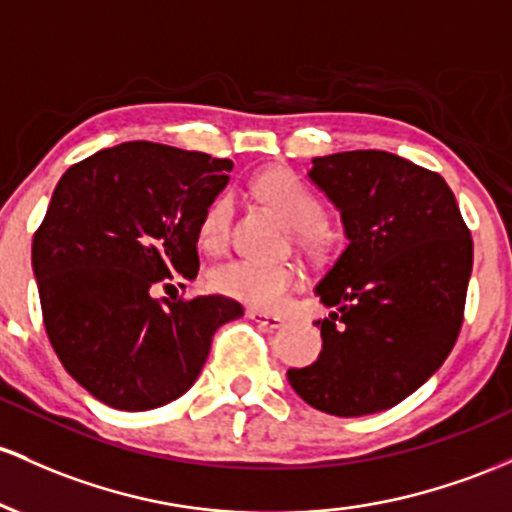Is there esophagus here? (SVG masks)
<instances>
[{
    "instance_id": "obj_1",
    "label": "esophagus",
    "mask_w": 512,
    "mask_h": 512,
    "mask_svg": "<svg viewBox=\"0 0 512 512\" xmlns=\"http://www.w3.org/2000/svg\"><path fill=\"white\" fill-rule=\"evenodd\" d=\"M247 318L255 320V323H260L262 328H267V330L282 328V323H284L282 316H274V313H262V311H247Z\"/></svg>"
}]
</instances>
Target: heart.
<instances>
[{"mask_svg": "<svg viewBox=\"0 0 512 512\" xmlns=\"http://www.w3.org/2000/svg\"><path fill=\"white\" fill-rule=\"evenodd\" d=\"M257 192L274 206L294 228L296 245L306 255L325 257L333 245L325 228V204L306 182L291 170H269L257 179ZM230 228V196L218 194L206 206L199 223V243L206 250H221L228 240ZM296 267L291 265H262L252 260H230L213 272V289L243 301L252 308L272 311L282 306L296 284Z\"/></svg>", "mask_w": 512, "mask_h": 512, "instance_id": "heart-1", "label": "heart"}]
</instances>
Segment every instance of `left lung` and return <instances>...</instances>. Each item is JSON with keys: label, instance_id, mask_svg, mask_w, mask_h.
Listing matches in <instances>:
<instances>
[{"label": "left lung", "instance_id": "1", "mask_svg": "<svg viewBox=\"0 0 512 512\" xmlns=\"http://www.w3.org/2000/svg\"><path fill=\"white\" fill-rule=\"evenodd\" d=\"M308 177L340 209L347 243L316 294L323 350L289 384L308 406L386 411L442 367L464 320L474 243L437 172L384 150L313 157Z\"/></svg>", "mask_w": 512, "mask_h": 512}]
</instances>
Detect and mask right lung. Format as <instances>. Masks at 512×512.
I'll use <instances>...</instances> for the list:
<instances>
[{
    "instance_id": "obj_1",
    "label": "right lung",
    "mask_w": 512,
    "mask_h": 512,
    "mask_svg": "<svg viewBox=\"0 0 512 512\" xmlns=\"http://www.w3.org/2000/svg\"><path fill=\"white\" fill-rule=\"evenodd\" d=\"M230 170V160L131 140L60 177L31 247L43 325L65 372L106 406L150 411L179 398L213 333L243 316L218 294L155 299L199 272L201 216Z\"/></svg>"
}]
</instances>
